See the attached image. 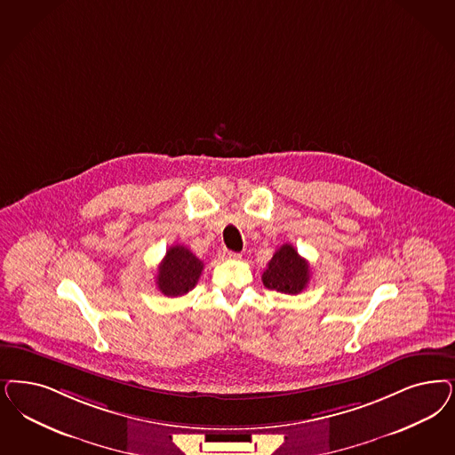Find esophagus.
<instances>
[{"mask_svg":"<svg viewBox=\"0 0 455 455\" xmlns=\"http://www.w3.org/2000/svg\"><path fill=\"white\" fill-rule=\"evenodd\" d=\"M223 257H225V259H240L242 255L236 253V251H223Z\"/></svg>","mask_w":455,"mask_h":455,"instance_id":"34e87169","label":"esophagus"}]
</instances>
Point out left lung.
Here are the masks:
<instances>
[{
	"label": "left lung",
	"mask_w": 455,
	"mask_h": 455,
	"mask_svg": "<svg viewBox=\"0 0 455 455\" xmlns=\"http://www.w3.org/2000/svg\"><path fill=\"white\" fill-rule=\"evenodd\" d=\"M311 279V270L306 259L299 255L291 243H283L275 251L262 274V283L267 289L283 294L302 292Z\"/></svg>",
	"instance_id": "1"
}]
</instances>
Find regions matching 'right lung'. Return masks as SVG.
<instances>
[{
	"label": "right lung",
	"mask_w": 455,
	"mask_h": 455,
	"mask_svg": "<svg viewBox=\"0 0 455 455\" xmlns=\"http://www.w3.org/2000/svg\"><path fill=\"white\" fill-rule=\"evenodd\" d=\"M204 262L183 245H172L157 267L156 285L168 298L185 296L202 275Z\"/></svg>",
	"instance_id": "add662e5"
}]
</instances>
